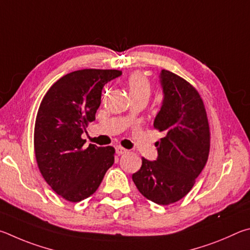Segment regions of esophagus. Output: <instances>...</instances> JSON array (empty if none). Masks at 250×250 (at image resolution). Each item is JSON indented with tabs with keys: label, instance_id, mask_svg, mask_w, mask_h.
Masks as SVG:
<instances>
[{
	"label": "esophagus",
	"instance_id": "1",
	"mask_svg": "<svg viewBox=\"0 0 250 250\" xmlns=\"http://www.w3.org/2000/svg\"><path fill=\"white\" fill-rule=\"evenodd\" d=\"M115 150H116L117 155H123V154H126V152H127V149H125V148H123L121 146H116Z\"/></svg>",
	"mask_w": 250,
	"mask_h": 250
}]
</instances>
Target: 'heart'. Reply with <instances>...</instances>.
<instances>
[{
  "label": "heart",
  "instance_id": "obj_1",
  "mask_svg": "<svg viewBox=\"0 0 250 250\" xmlns=\"http://www.w3.org/2000/svg\"><path fill=\"white\" fill-rule=\"evenodd\" d=\"M128 87L132 96H149L150 82L141 72H134L128 79Z\"/></svg>",
  "mask_w": 250,
  "mask_h": 250
}]
</instances>
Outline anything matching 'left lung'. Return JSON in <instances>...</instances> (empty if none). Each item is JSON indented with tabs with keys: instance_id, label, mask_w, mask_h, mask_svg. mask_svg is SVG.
Listing matches in <instances>:
<instances>
[{
	"instance_id": "obj_1",
	"label": "left lung",
	"mask_w": 250,
	"mask_h": 250,
	"mask_svg": "<svg viewBox=\"0 0 250 250\" xmlns=\"http://www.w3.org/2000/svg\"><path fill=\"white\" fill-rule=\"evenodd\" d=\"M164 101L154 127L165 136L156 143L158 157H143L133 181L146 199L160 205L181 200L194 186L209 152V126L203 100L195 87L168 70H161Z\"/></svg>"
}]
</instances>
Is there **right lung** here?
<instances>
[{
	"label": "right lung",
	"mask_w": 250,
	"mask_h": 250,
	"mask_svg": "<svg viewBox=\"0 0 250 250\" xmlns=\"http://www.w3.org/2000/svg\"><path fill=\"white\" fill-rule=\"evenodd\" d=\"M120 70L83 69L55 82L39 105L34 148L42 176L57 194L80 202L98 190L105 172L114 164L115 149L81 138L95 120L103 86L120 77Z\"/></svg>",
	"instance_id": "add662e5"
}]
</instances>
